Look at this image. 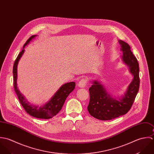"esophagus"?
I'll return each instance as SVG.
<instances>
[{"mask_svg": "<svg viewBox=\"0 0 154 154\" xmlns=\"http://www.w3.org/2000/svg\"><path fill=\"white\" fill-rule=\"evenodd\" d=\"M86 83H87V80H86V79H82L80 81H79V82L78 83V85H78V86H79V88H83L85 87Z\"/></svg>", "mask_w": 154, "mask_h": 154, "instance_id": "34e87169", "label": "esophagus"}]
</instances>
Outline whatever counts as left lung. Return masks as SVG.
Returning a JSON list of instances; mask_svg holds the SVG:
<instances>
[{"instance_id":"left-lung-1","label":"left lung","mask_w":154,"mask_h":154,"mask_svg":"<svg viewBox=\"0 0 154 154\" xmlns=\"http://www.w3.org/2000/svg\"><path fill=\"white\" fill-rule=\"evenodd\" d=\"M123 52L122 61L127 65L133 80L122 96L112 97L97 80H93L89 88L90 101L88 106L89 114L100 120H109L127 114L130 109L139 89V66L130 46L119 40Z\"/></svg>"}]
</instances>
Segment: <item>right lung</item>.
Wrapping results in <instances>:
<instances>
[{
    "label": "right lung",
    "mask_w": 154,
    "mask_h": 154,
    "mask_svg": "<svg viewBox=\"0 0 154 154\" xmlns=\"http://www.w3.org/2000/svg\"><path fill=\"white\" fill-rule=\"evenodd\" d=\"M35 37H36V35H33L28 39L24 44L23 49L19 54L14 62L13 66L14 88L21 104L29 114L37 119H49L56 116L61 111L66 97L75 89V83L72 82L63 85L54 94L51 99L42 106L39 107L37 105H33L27 101L26 97L20 92L17 87V66L18 62L25 51V46L27 45Z\"/></svg>",
    "instance_id": "right-lung-1"
}]
</instances>
